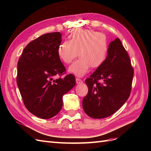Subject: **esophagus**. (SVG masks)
Masks as SVG:
<instances>
[{
	"instance_id": "34e87169",
	"label": "esophagus",
	"mask_w": 151,
	"mask_h": 151,
	"mask_svg": "<svg viewBox=\"0 0 151 151\" xmlns=\"http://www.w3.org/2000/svg\"><path fill=\"white\" fill-rule=\"evenodd\" d=\"M76 84H82L83 81H82L81 79H80V78H76Z\"/></svg>"
}]
</instances>
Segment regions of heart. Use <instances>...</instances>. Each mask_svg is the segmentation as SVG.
<instances>
[{
	"label": "heart",
	"mask_w": 151,
	"mask_h": 151,
	"mask_svg": "<svg viewBox=\"0 0 151 151\" xmlns=\"http://www.w3.org/2000/svg\"><path fill=\"white\" fill-rule=\"evenodd\" d=\"M58 47V55L63 63L69 64L76 57L79 58L69 67V71L78 76L87 73L90 67H100L106 58L108 43L106 36L91 29H74Z\"/></svg>",
	"instance_id": "1"
}]
</instances>
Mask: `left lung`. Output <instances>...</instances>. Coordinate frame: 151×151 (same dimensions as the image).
<instances>
[{
  "mask_svg": "<svg viewBox=\"0 0 151 151\" xmlns=\"http://www.w3.org/2000/svg\"><path fill=\"white\" fill-rule=\"evenodd\" d=\"M133 76L129 54L117 37L109 45L104 63L86 80L88 93L82 102L86 114L102 119L116 112L129 97Z\"/></svg>",
  "mask_w": 151,
  "mask_h": 151,
  "instance_id": "8db88e82",
  "label": "left lung"
}]
</instances>
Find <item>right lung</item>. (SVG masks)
Instances as JSON below:
<instances>
[{
	"instance_id": "1",
	"label": "right lung",
	"mask_w": 151,
	"mask_h": 151,
	"mask_svg": "<svg viewBox=\"0 0 151 151\" xmlns=\"http://www.w3.org/2000/svg\"><path fill=\"white\" fill-rule=\"evenodd\" d=\"M61 42L58 32L41 35L27 45L17 63V84L25 107L44 119L59 113L63 95L76 84L72 74L54 79L65 71L57 52Z\"/></svg>"
}]
</instances>
